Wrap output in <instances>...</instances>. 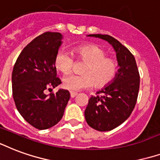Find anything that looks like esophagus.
<instances>
[{
    "instance_id": "1",
    "label": "esophagus",
    "mask_w": 160,
    "mask_h": 160,
    "mask_svg": "<svg viewBox=\"0 0 160 160\" xmlns=\"http://www.w3.org/2000/svg\"><path fill=\"white\" fill-rule=\"evenodd\" d=\"M77 94H78V93H77V92H70V97H71V98H74V97H75Z\"/></svg>"
}]
</instances>
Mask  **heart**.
<instances>
[{"label":"heart","mask_w":160,"mask_h":160,"mask_svg":"<svg viewBox=\"0 0 160 160\" xmlns=\"http://www.w3.org/2000/svg\"><path fill=\"white\" fill-rule=\"evenodd\" d=\"M106 55V52L96 45L74 47V58L85 62L80 70L82 74L64 77L63 87L69 91H80L92 87L93 85L102 88L112 82L118 71V62L116 59ZM54 66L62 74H68L74 66V58L67 52L60 51L55 56Z\"/></svg>","instance_id":"obj_1"}]
</instances>
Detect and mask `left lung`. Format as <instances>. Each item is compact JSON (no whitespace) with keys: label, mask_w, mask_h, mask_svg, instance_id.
<instances>
[{"label":"left lung","mask_w":160,"mask_h":160,"mask_svg":"<svg viewBox=\"0 0 160 160\" xmlns=\"http://www.w3.org/2000/svg\"><path fill=\"white\" fill-rule=\"evenodd\" d=\"M107 41L116 52L119 66L113 82L92 96L85 110L87 124L98 131L116 128L128 119L137 103L140 74L132 53L108 35H89Z\"/></svg>","instance_id":"left-lung-1"}]
</instances>
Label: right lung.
<instances>
[{
	"label": "right lung",
	"mask_w": 160,
	"mask_h": 160,
	"mask_svg": "<svg viewBox=\"0 0 160 160\" xmlns=\"http://www.w3.org/2000/svg\"><path fill=\"white\" fill-rule=\"evenodd\" d=\"M62 35L45 32L28 44L15 62L12 74V97L18 111L29 125L46 130L62 118L70 94L53 88L61 84L54 58L62 44ZM51 92L46 94L45 91Z\"/></svg>",
	"instance_id": "add662e5"
}]
</instances>
